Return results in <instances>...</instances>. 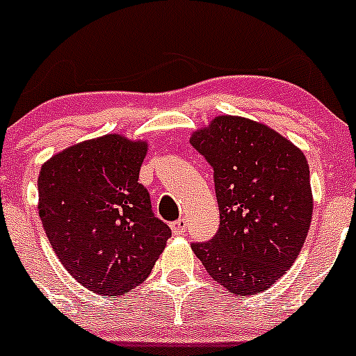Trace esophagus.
<instances>
[{
    "label": "esophagus",
    "instance_id": "34e87169",
    "mask_svg": "<svg viewBox=\"0 0 356 356\" xmlns=\"http://www.w3.org/2000/svg\"><path fill=\"white\" fill-rule=\"evenodd\" d=\"M170 229H172V232H174V234L182 236L186 232V229H188V220H186V218H179V220L172 222Z\"/></svg>",
    "mask_w": 356,
    "mask_h": 356
}]
</instances>
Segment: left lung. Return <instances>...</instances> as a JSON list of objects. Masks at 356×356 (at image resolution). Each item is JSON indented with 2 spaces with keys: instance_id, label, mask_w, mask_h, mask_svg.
Returning <instances> with one entry per match:
<instances>
[{
  "instance_id": "1",
  "label": "left lung",
  "mask_w": 356,
  "mask_h": 356,
  "mask_svg": "<svg viewBox=\"0 0 356 356\" xmlns=\"http://www.w3.org/2000/svg\"><path fill=\"white\" fill-rule=\"evenodd\" d=\"M213 168L217 234L193 251L229 293L267 291L294 264L312 224L314 198L303 152L277 131L218 115L189 139Z\"/></svg>"
}]
</instances>
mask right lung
Listing matches in <instances>:
<instances>
[{
  "mask_svg": "<svg viewBox=\"0 0 356 356\" xmlns=\"http://www.w3.org/2000/svg\"><path fill=\"white\" fill-rule=\"evenodd\" d=\"M146 141L106 134L68 146L39 170V217L68 274L103 296L146 281L172 231L139 184Z\"/></svg>",
  "mask_w": 356,
  "mask_h": 356,
  "instance_id": "right-lung-1",
  "label": "right lung"
}]
</instances>
